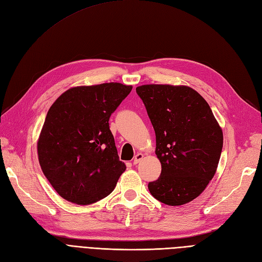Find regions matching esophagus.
<instances>
[{
    "label": "esophagus",
    "instance_id": "34e87169",
    "mask_svg": "<svg viewBox=\"0 0 262 262\" xmlns=\"http://www.w3.org/2000/svg\"><path fill=\"white\" fill-rule=\"evenodd\" d=\"M143 157H144L143 154H142V153H138L136 156H134V158H133V165L139 164L142 160H143Z\"/></svg>",
    "mask_w": 262,
    "mask_h": 262
}]
</instances>
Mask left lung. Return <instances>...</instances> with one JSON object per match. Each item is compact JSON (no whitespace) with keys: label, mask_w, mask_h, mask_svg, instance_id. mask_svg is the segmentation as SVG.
Segmentation results:
<instances>
[{"label":"left lung","mask_w":262,"mask_h":262,"mask_svg":"<svg viewBox=\"0 0 262 262\" xmlns=\"http://www.w3.org/2000/svg\"><path fill=\"white\" fill-rule=\"evenodd\" d=\"M155 131V154L162 164L148 184L155 199L182 205L199 196L215 171L223 132L209 104L191 87L149 84L137 87Z\"/></svg>","instance_id":"obj_1"}]
</instances>
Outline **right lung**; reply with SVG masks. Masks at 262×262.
I'll use <instances>...</instances> for the list:
<instances>
[{
	"mask_svg": "<svg viewBox=\"0 0 262 262\" xmlns=\"http://www.w3.org/2000/svg\"><path fill=\"white\" fill-rule=\"evenodd\" d=\"M131 90L114 82L77 86L50 107L38 140V158L63 199L87 205L114 191L125 165L119 161L108 121Z\"/></svg>",
	"mask_w": 262,
	"mask_h": 262,
	"instance_id": "obj_1",
	"label": "right lung"
}]
</instances>
